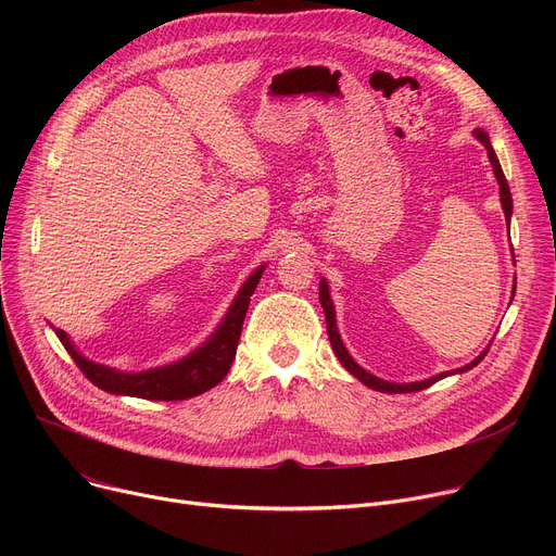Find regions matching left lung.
<instances>
[{
    "label": "left lung",
    "mask_w": 556,
    "mask_h": 556,
    "mask_svg": "<svg viewBox=\"0 0 556 556\" xmlns=\"http://www.w3.org/2000/svg\"><path fill=\"white\" fill-rule=\"evenodd\" d=\"M476 137L484 143V149H486V153H489V160H491L493 173H495V178H498V185H501V202H503V210H505V216H507V223H509V218H511V191H509L507 178H505V173H503V166H501L498 157H495V151L491 149L489 135H486L484 130H480V128H478V130H476ZM319 302H323V308H325V317H327V333H329V340H331V346H333V352H336L338 361L344 365V369H346V371H352V374L358 378V381H363L367 388L378 390V392H388V394L419 392V390H426V388L434 386L437 381H442V378H446L448 374H455V371H444V374H437V376L428 378V381H419V383H403V386L381 381V378H376V376H371L369 371H365L361 365H356V363H354V358H352V356L346 354V349H344V344H342V340H340V333H338V327H336V313H333V304H331V298H329V286H327V281H325V279L319 281ZM486 352H489V349H486ZM486 352H484V354H480L473 363L464 365V367H462V369H457V371H466V369L476 367V365L486 356Z\"/></svg>",
    "instance_id": "1"
}]
</instances>
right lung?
I'll list each match as a JSON object with an SVG mask.
<instances>
[{
	"label": "right lung",
	"instance_id": "1",
	"mask_svg": "<svg viewBox=\"0 0 556 556\" xmlns=\"http://www.w3.org/2000/svg\"><path fill=\"white\" fill-rule=\"evenodd\" d=\"M261 273H263V266L256 273H252L250 279L243 283L239 298L233 300V304L225 317V323L214 333V338L204 346H200L198 352H193L189 358L175 363V365H168V367L149 369V371H139V374L114 371L105 365H97L92 361L83 358L61 329H55V336L61 338L63 346L67 349L72 361L83 371L87 381H92L97 388H101L110 394H126V396L149 399V401L191 399V396H198L202 392L212 390L227 376L231 361H233V356H237L243 319H245V313L250 306V298L261 279Z\"/></svg>",
	"mask_w": 556,
	"mask_h": 556
}]
</instances>
